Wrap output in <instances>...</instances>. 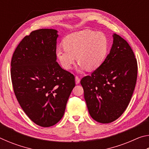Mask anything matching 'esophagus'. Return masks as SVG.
Masks as SVG:
<instances>
[{
	"label": "esophagus",
	"mask_w": 149,
	"mask_h": 149,
	"mask_svg": "<svg viewBox=\"0 0 149 149\" xmlns=\"http://www.w3.org/2000/svg\"><path fill=\"white\" fill-rule=\"evenodd\" d=\"M75 84H79L80 83V78L78 76H75Z\"/></svg>",
	"instance_id": "1"
}]
</instances>
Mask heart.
Here are the masks:
<instances>
[{"label":"heart","instance_id":"heart-1","mask_svg":"<svg viewBox=\"0 0 149 149\" xmlns=\"http://www.w3.org/2000/svg\"><path fill=\"white\" fill-rule=\"evenodd\" d=\"M63 45L56 49V55L65 70L72 68L77 57L79 62V71L86 68L93 71L98 68L105 58L108 40L102 32L85 29L65 37Z\"/></svg>","mask_w":149,"mask_h":149}]
</instances>
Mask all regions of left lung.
Returning <instances> with one entry per match:
<instances>
[{
  "label": "left lung",
  "mask_w": 149,
  "mask_h": 149,
  "mask_svg": "<svg viewBox=\"0 0 149 149\" xmlns=\"http://www.w3.org/2000/svg\"><path fill=\"white\" fill-rule=\"evenodd\" d=\"M110 53L91 75L81 80L89 114L108 123L117 120L132 99L137 76V63L125 40L114 33Z\"/></svg>",
  "instance_id": "8db88e82"
}]
</instances>
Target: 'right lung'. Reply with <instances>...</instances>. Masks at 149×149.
Instances as JSON below:
<instances>
[{
  "mask_svg": "<svg viewBox=\"0 0 149 149\" xmlns=\"http://www.w3.org/2000/svg\"><path fill=\"white\" fill-rule=\"evenodd\" d=\"M58 31H32L17 45L12 58L14 91L24 112L37 125L56 124L64 114L75 77L56 62Z\"/></svg>",
  "mask_w": 149,
  "mask_h": 149,
  "instance_id": "obj_1",
  "label": "right lung"
}]
</instances>
